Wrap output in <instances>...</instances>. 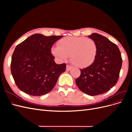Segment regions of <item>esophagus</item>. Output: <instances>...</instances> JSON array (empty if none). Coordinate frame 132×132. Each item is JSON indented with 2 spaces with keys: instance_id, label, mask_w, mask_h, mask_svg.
<instances>
[{
  "instance_id": "34e87169",
  "label": "esophagus",
  "mask_w": 132,
  "mask_h": 132,
  "mask_svg": "<svg viewBox=\"0 0 132 132\" xmlns=\"http://www.w3.org/2000/svg\"><path fill=\"white\" fill-rule=\"evenodd\" d=\"M71 69H72V67H71V65H67V68H66V69H67V71H70Z\"/></svg>"
}]
</instances>
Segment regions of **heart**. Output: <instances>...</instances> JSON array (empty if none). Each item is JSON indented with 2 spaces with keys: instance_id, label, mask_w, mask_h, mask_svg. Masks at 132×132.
I'll list each match as a JSON object with an SVG mask.
<instances>
[{
  "instance_id": "1",
  "label": "heart",
  "mask_w": 132,
  "mask_h": 132,
  "mask_svg": "<svg viewBox=\"0 0 132 132\" xmlns=\"http://www.w3.org/2000/svg\"><path fill=\"white\" fill-rule=\"evenodd\" d=\"M58 47L52 48V53L59 61H70L75 67L81 68L92 65L96 57L97 47L93 39L85 37H66L60 39Z\"/></svg>"
}]
</instances>
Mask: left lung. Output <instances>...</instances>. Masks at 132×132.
Here are the masks:
<instances>
[{
    "label": "left lung",
    "mask_w": 132,
    "mask_h": 132,
    "mask_svg": "<svg viewBox=\"0 0 132 132\" xmlns=\"http://www.w3.org/2000/svg\"><path fill=\"white\" fill-rule=\"evenodd\" d=\"M88 37L96 43V57L93 64L80 69L75 82L83 93L96 96L109 91L117 82L122 59L118 46L107 38L96 33Z\"/></svg>",
    "instance_id": "8db88e82"
}]
</instances>
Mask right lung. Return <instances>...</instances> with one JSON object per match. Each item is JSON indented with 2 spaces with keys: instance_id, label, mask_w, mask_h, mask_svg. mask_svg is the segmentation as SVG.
<instances>
[{
  "instance_id": "1",
  "label": "right lung",
  "mask_w": 132,
  "mask_h": 132,
  "mask_svg": "<svg viewBox=\"0 0 132 132\" xmlns=\"http://www.w3.org/2000/svg\"><path fill=\"white\" fill-rule=\"evenodd\" d=\"M62 36L34 34L16 47L12 55L11 72L18 88L35 96L52 91L66 64H57L51 48Z\"/></svg>"
}]
</instances>
